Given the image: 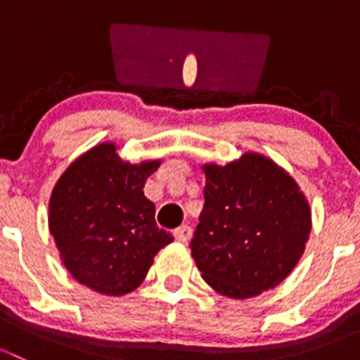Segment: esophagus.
<instances>
[{
	"label": "esophagus",
	"mask_w": 360,
	"mask_h": 360,
	"mask_svg": "<svg viewBox=\"0 0 360 360\" xmlns=\"http://www.w3.org/2000/svg\"><path fill=\"white\" fill-rule=\"evenodd\" d=\"M174 237H176L177 242H188L191 238V226H188V224H181L179 228L174 230Z\"/></svg>",
	"instance_id": "esophagus-1"
}]
</instances>
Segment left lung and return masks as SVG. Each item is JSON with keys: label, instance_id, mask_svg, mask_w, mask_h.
I'll return each instance as SVG.
<instances>
[{"label": "left lung", "instance_id": "1", "mask_svg": "<svg viewBox=\"0 0 360 360\" xmlns=\"http://www.w3.org/2000/svg\"><path fill=\"white\" fill-rule=\"evenodd\" d=\"M205 190L191 256L223 296L248 300L288 277L310 237L311 210L288 170L259 153L203 163Z\"/></svg>", "mask_w": 360, "mask_h": 360}]
</instances>
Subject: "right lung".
Instances as JSON below:
<instances>
[{
    "label": "right lung",
    "instance_id": "obj_1",
    "mask_svg": "<svg viewBox=\"0 0 360 360\" xmlns=\"http://www.w3.org/2000/svg\"><path fill=\"white\" fill-rule=\"evenodd\" d=\"M162 160L130 163L115 143L79 155L63 172L49 202V228L60 259L79 284L123 296L146 278L158 250L174 240L144 197Z\"/></svg>",
    "mask_w": 360,
    "mask_h": 360
}]
</instances>
